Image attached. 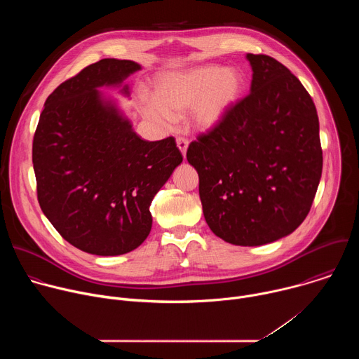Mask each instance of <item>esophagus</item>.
I'll return each instance as SVG.
<instances>
[{"label":"esophagus","instance_id":"obj_1","mask_svg":"<svg viewBox=\"0 0 359 359\" xmlns=\"http://www.w3.org/2000/svg\"><path fill=\"white\" fill-rule=\"evenodd\" d=\"M176 143H177V147H179L180 151H182V155L186 156V150H187V146H189V140H187L186 137L179 136V137L176 139Z\"/></svg>","mask_w":359,"mask_h":359}]
</instances>
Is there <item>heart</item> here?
I'll return each mask as SVG.
<instances>
[{"instance_id": "heart-1", "label": "heart", "mask_w": 359, "mask_h": 359, "mask_svg": "<svg viewBox=\"0 0 359 359\" xmlns=\"http://www.w3.org/2000/svg\"><path fill=\"white\" fill-rule=\"evenodd\" d=\"M243 88L241 75L216 65L166 75L155 96L142 97L144 116L162 129L176 123V115L189 108L190 123L200 130L215 128L234 105Z\"/></svg>"}]
</instances>
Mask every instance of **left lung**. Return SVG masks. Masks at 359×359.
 Masks as SVG:
<instances>
[{
	"label": "left lung",
	"instance_id": "1",
	"mask_svg": "<svg viewBox=\"0 0 359 359\" xmlns=\"http://www.w3.org/2000/svg\"><path fill=\"white\" fill-rule=\"evenodd\" d=\"M250 93L187 147L198 173L203 215L234 245H262L292 233L310 213L323 173L314 102L281 62L247 54Z\"/></svg>",
	"mask_w": 359,
	"mask_h": 359
}]
</instances>
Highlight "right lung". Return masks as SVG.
Returning a JSON list of instances; mask_svg holds the SVG:
<instances>
[{"mask_svg": "<svg viewBox=\"0 0 359 359\" xmlns=\"http://www.w3.org/2000/svg\"><path fill=\"white\" fill-rule=\"evenodd\" d=\"M137 69L115 58L83 68L46 97L35 129L41 210L68 243L89 254L139 247L151 229L153 197L183 161L173 136L143 140L100 99L99 86L121 83Z\"/></svg>", "mask_w": 359, "mask_h": 359, "instance_id": "1", "label": "right lung"}]
</instances>
